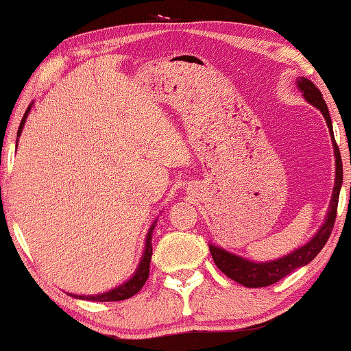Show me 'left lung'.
I'll return each mask as SVG.
<instances>
[{"label":"left lung","instance_id":"left-lung-1","mask_svg":"<svg viewBox=\"0 0 351 351\" xmlns=\"http://www.w3.org/2000/svg\"><path fill=\"white\" fill-rule=\"evenodd\" d=\"M298 88L304 93L306 101L313 104L322 112L324 119H326L327 127L330 130L332 140H334V148H335V164H337V176H335V187H334V197L330 202V211H328L326 223L322 224V228L319 229L317 234L314 236V239H311L306 245H302L293 254L287 255V257L278 258L274 262H265V263H254L244 258L237 257L226 252V250L210 245L211 257L216 263V267L223 271L224 275L229 276L231 280L237 281V283L244 285L247 288H262V287H270V285L276 283V281L285 278V276L295 271L296 268H300L311 261H314V257L321 252L328 237L332 234V229H334L335 218H337V206H339V195H340V187L343 182V169H341V158L339 146H337L334 132H332V120L328 115L327 104L322 99L321 90L315 88L313 81L301 77L298 81Z\"/></svg>","mask_w":351,"mask_h":351}]
</instances>
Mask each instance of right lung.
<instances>
[{"label":"right lung","mask_w":351,"mask_h":351,"mask_svg":"<svg viewBox=\"0 0 351 351\" xmlns=\"http://www.w3.org/2000/svg\"><path fill=\"white\" fill-rule=\"evenodd\" d=\"M29 109L25 110V114L23 117V122L19 125V130H17V136L21 135V130H23V125L27 119ZM153 229L154 224L151 226L148 236H146V249H145V255H143L140 267H138L136 274L133 275L132 280H128L127 283H123L122 287L112 289L109 293H104V295H97V296H75L80 298V300H89V301H101V302H107V301H123L132 298L133 295H136L138 291L143 288V285L146 283L149 276V262H151V255H153V245H151V237H153Z\"/></svg>","instance_id":"right-lung-1"}]
</instances>
